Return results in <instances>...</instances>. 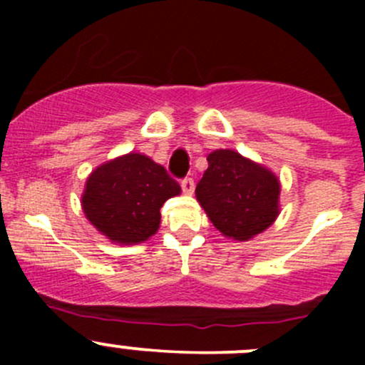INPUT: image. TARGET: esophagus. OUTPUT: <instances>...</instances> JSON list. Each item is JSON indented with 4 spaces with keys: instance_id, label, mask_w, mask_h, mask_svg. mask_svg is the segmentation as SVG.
I'll list each match as a JSON object with an SVG mask.
<instances>
[{
    "instance_id": "1",
    "label": "esophagus",
    "mask_w": 365,
    "mask_h": 365,
    "mask_svg": "<svg viewBox=\"0 0 365 365\" xmlns=\"http://www.w3.org/2000/svg\"><path fill=\"white\" fill-rule=\"evenodd\" d=\"M182 190H183V194H187V196H192V194H194V180L192 178L182 180Z\"/></svg>"
}]
</instances>
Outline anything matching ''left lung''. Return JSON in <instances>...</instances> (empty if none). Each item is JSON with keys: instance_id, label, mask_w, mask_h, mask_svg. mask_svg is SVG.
Wrapping results in <instances>:
<instances>
[{"instance_id": "1", "label": "left lung", "mask_w": 365, "mask_h": 365, "mask_svg": "<svg viewBox=\"0 0 365 365\" xmlns=\"http://www.w3.org/2000/svg\"><path fill=\"white\" fill-rule=\"evenodd\" d=\"M196 200L222 237L247 242L275 222L281 206L277 175L235 150H213Z\"/></svg>"}]
</instances>
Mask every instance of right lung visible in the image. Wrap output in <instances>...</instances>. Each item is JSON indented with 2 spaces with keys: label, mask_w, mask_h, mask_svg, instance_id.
Masks as SVG:
<instances>
[{
  "label": "right lung",
  "mask_w": 365,
  "mask_h": 365,
  "mask_svg": "<svg viewBox=\"0 0 365 365\" xmlns=\"http://www.w3.org/2000/svg\"><path fill=\"white\" fill-rule=\"evenodd\" d=\"M180 192L164 165L130 152L90 173L81 206L91 226L109 242L135 245L159 231L162 205Z\"/></svg>",
  "instance_id": "right-lung-1"
}]
</instances>
